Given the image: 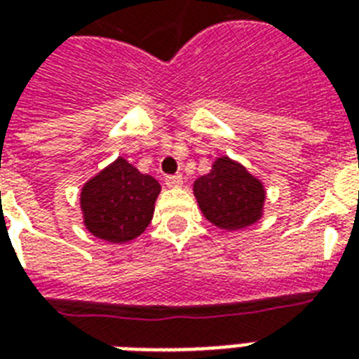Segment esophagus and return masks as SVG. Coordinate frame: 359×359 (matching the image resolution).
Returning a JSON list of instances; mask_svg holds the SVG:
<instances>
[{"mask_svg":"<svg viewBox=\"0 0 359 359\" xmlns=\"http://www.w3.org/2000/svg\"><path fill=\"white\" fill-rule=\"evenodd\" d=\"M165 186L168 188H180L182 186V177L180 175H169V177H165Z\"/></svg>","mask_w":359,"mask_h":359,"instance_id":"obj_1","label":"esophagus"}]
</instances>
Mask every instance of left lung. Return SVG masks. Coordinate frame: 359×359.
Returning <instances> with one entry per match:
<instances>
[{"label": "left lung", "mask_w": 359, "mask_h": 359, "mask_svg": "<svg viewBox=\"0 0 359 359\" xmlns=\"http://www.w3.org/2000/svg\"><path fill=\"white\" fill-rule=\"evenodd\" d=\"M194 196L203 216L224 231L257 224L266 201L262 180L229 156L214 160L212 169L194 182Z\"/></svg>", "instance_id": "8db88e82"}]
</instances>
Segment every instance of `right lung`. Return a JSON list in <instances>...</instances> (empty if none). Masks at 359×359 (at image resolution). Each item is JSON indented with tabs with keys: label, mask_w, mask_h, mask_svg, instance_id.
<instances>
[{
	"label": "right lung",
	"mask_w": 359,
	"mask_h": 359,
	"mask_svg": "<svg viewBox=\"0 0 359 359\" xmlns=\"http://www.w3.org/2000/svg\"><path fill=\"white\" fill-rule=\"evenodd\" d=\"M162 186L119 156L87 180L80 194L83 225L93 236L124 244L149 227Z\"/></svg>",
	"instance_id": "1"
}]
</instances>
